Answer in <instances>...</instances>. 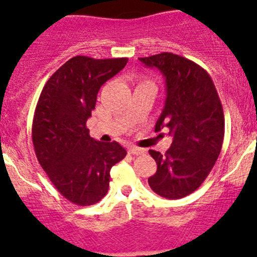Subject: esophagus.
<instances>
[{"label":"esophagus","instance_id":"esophagus-1","mask_svg":"<svg viewBox=\"0 0 257 257\" xmlns=\"http://www.w3.org/2000/svg\"><path fill=\"white\" fill-rule=\"evenodd\" d=\"M145 150L142 149V148H138V147H131L128 149V153L132 155H141V154H144Z\"/></svg>","mask_w":257,"mask_h":257}]
</instances>
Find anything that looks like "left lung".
I'll list each match as a JSON object with an SVG mask.
<instances>
[{"label":"left lung","instance_id":"8db88e82","mask_svg":"<svg viewBox=\"0 0 257 257\" xmlns=\"http://www.w3.org/2000/svg\"><path fill=\"white\" fill-rule=\"evenodd\" d=\"M139 61L164 77L167 98L155 132L168 128L173 137L164 155L149 150L158 169L148 183L163 198L181 199L203 184L221 152V102L208 72L190 59L163 52Z\"/></svg>","mask_w":257,"mask_h":257}]
</instances>
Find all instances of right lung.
<instances>
[{"mask_svg": "<svg viewBox=\"0 0 257 257\" xmlns=\"http://www.w3.org/2000/svg\"><path fill=\"white\" fill-rule=\"evenodd\" d=\"M126 62L73 57L52 74L41 92L32 124L36 155L57 190L77 205H93L104 198L110 169L126 155L116 142L93 139L85 125L100 87Z\"/></svg>", "mask_w": 257, "mask_h": 257, "instance_id": "right-lung-1", "label": "right lung"}]
</instances>
